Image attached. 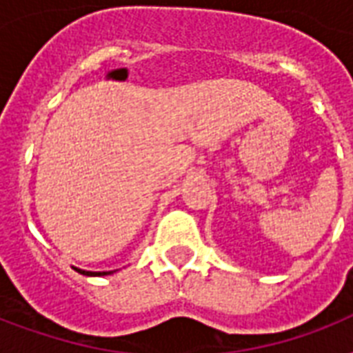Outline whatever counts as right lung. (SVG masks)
<instances>
[{
  "label": "right lung",
  "mask_w": 353,
  "mask_h": 353,
  "mask_svg": "<svg viewBox=\"0 0 353 353\" xmlns=\"http://www.w3.org/2000/svg\"><path fill=\"white\" fill-rule=\"evenodd\" d=\"M77 271H79V273H82V274H88V276H102V274H110V273H106V271H102V273H93V271H82V269H77Z\"/></svg>",
  "instance_id": "obj_1"
}]
</instances>
